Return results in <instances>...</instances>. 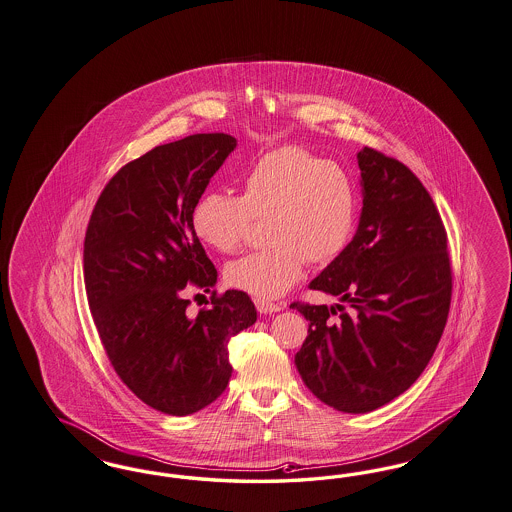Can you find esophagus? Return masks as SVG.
I'll list each match as a JSON object with an SVG mask.
<instances>
[{"label": "esophagus", "instance_id": "34e87169", "mask_svg": "<svg viewBox=\"0 0 512 512\" xmlns=\"http://www.w3.org/2000/svg\"><path fill=\"white\" fill-rule=\"evenodd\" d=\"M255 307H257L261 314H274V312L284 310L286 303H272V301L263 299V297H255Z\"/></svg>", "mask_w": 512, "mask_h": 512}]
</instances>
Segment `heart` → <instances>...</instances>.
<instances>
[{
  "label": "heart",
  "instance_id": "1",
  "mask_svg": "<svg viewBox=\"0 0 512 512\" xmlns=\"http://www.w3.org/2000/svg\"><path fill=\"white\" fill-rule=\"evenodd\" d=\"M240 196L207 192L192 209L194 234L221 253L238 251L253 219H263V249L226 266V280L257 297H280L303 266L329 265L356 223V190L341 165L299 146L266 152L238 179Z\"/></svg>",
  "mask_w": 512,
  "mask_h": 512
}]
</instances>
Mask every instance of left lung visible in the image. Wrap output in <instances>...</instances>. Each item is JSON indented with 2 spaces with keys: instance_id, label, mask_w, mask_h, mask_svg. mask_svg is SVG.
<instances>
[{
  "instance_id": "8db88e82",
  "label": "left lung",
  "mask_w": 512,
  "mask_h": 512,
  "mask_svg": "<svg viewBox=\"0 0 512 512\" xmlns=\"http://www.w3.org/2000/svg\"><path fill=\"white\" fill-rule=\"evenodd\" d=\"M360 225L310 282L339 303H293L308 320L295 366L316 398L368 413L417 381L438 347L451 303L448 234L408 165L364 146Z\"/></svg>"
}]
</instances>
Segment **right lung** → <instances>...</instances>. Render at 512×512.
<instances>
[{
  "mask_svg": "<svg viewBox=\"0 0 512 512\" xmlns=\"http://www.w3.org/2000/svg\"><path fill=\"white\" fill-rule=\"evenodd\" d=\"M236 139L198 133L123 165L104 186L83 242V278L104 352L146 406L190 415L230 381L228 343L257 320L249 295H217V268L192 228V209ZM188 286L212 293L190 317Z\"/></svg>",
  "mask_w": 512,
  "mask_h": 512,
  "instance_id": "right-lung-1",
  "label": "right lung"
}]
</instances>
